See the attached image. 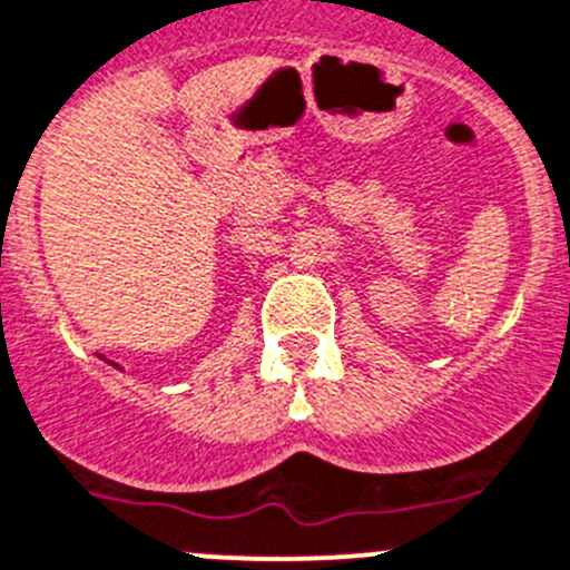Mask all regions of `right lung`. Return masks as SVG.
Masks as SVG:
<instances>
[{"instance_id": "right-lung-1", "label": "right lung", "mask_w": 570, "mask_h": 570, "mask_svg": "<svg viewBox=\"0 0 570 570\" xmlns=\"http://www.w3.org/2000/svg\"><path fill=\"white\" fill-rule=\"evenodd\" d=\"M110 364H114V362H110ZM114 367H119V364H114Z\"/></svg>"}]
</instances>
